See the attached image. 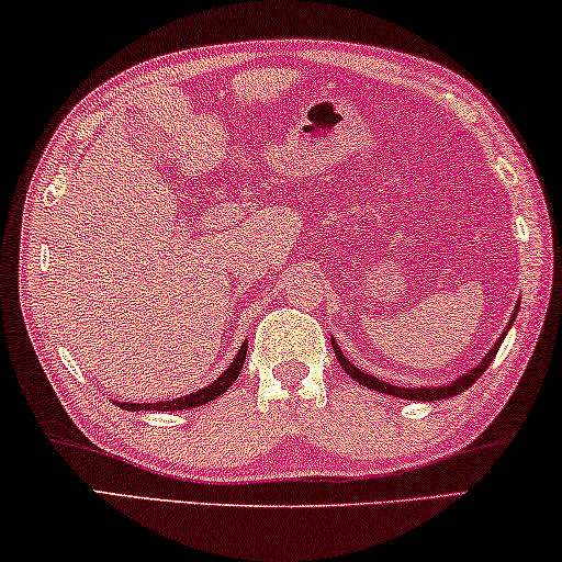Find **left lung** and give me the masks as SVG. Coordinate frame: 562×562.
Masks as SVG:
<instances>
[{"mask_svg":"<svg viewBox=\"0 0 562 562\" xmlns=\"http://www.w3.org/2000/svg\"><path fill=\"white\" fill-rule=\"evenodd\" d=\"M517 311H519V305L515 307V315H512L509 326H512V323H515V318H517ZM509 326H507V328H509ZM504 336H507V330H504L499 341H496V344L492 346V351H488L486 357L481 359V363H476V367H473L471 371H465L463 376H458L456 382H450V384H446V386H417V390H415V386H394V384H386V382H382V379H376V376L367 374V371L357 369L349 359L344 357V353H341V349H338V344H336V341H330V344H334V351H336V359H338V363H341V369L346 371V374H349V376L353 379V382H359V384H363V386H369V390H376V392L392 394V397H402V400H420V402H436V400H448V397H453V394H461L463 390H469V386H471L473 382H476V379H479L481 374H484L488 363L494 361L496 351H499V346H502V341H504Z\"/></svg>","mask_w":562,"mask_h":562,"instance_id":"1","label":"left lung"}]
</instances>
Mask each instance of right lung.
Here are the masks:
<instances>
[{"mask_svg":"<svg viewBox=\"0 0 562 562\" xmlns=\"http://www.w3.org/2000/svg\"><path fill=\"white\" fill-rule=\"evenodd\" d=\"M244 359H247V341L241 344L239 353H236L232 367H228L224 374H221L216 382L203 386V390L193 392V394H186V397H178V400H165V402H120L122 409H130V413H139V409H157V413H172V409H188V407H199L205 405V402L216 400L224 394L228 386L236 382V376H239V371L244 367Z\"/></svg>","mask_w":562,"mask_h":562,"instance_id":"right-lung-1","label":"right lung"}]
</instances>
